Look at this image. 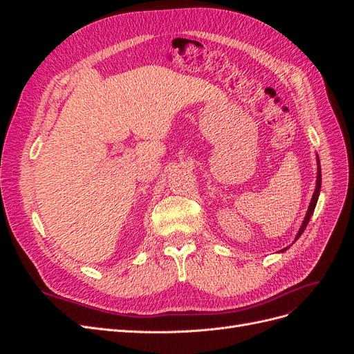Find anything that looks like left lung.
I'll list each match as a JSON object with an SVG mask.
<instances>
[{"mask_svg":"<svg viewBox=\"0 0 354 354\" xmlns=\"http://www.w3.org/2000/svg\"><path fill=\"white\" fill-rule=\"evenodd\" d=\"M320 185H322V173H320V164H319V158H317V180H316V189H315V194H313L312 201H310V205H308L307 214H306V217H304V221H303L301 227H299V230H298V233H297L295 241H297L299 236H301L303 232H304V229L307 227V224H308V221H310V217L313 216V211H315V208H316V203H317V199H319ZM283 251H286V248H285V250H282V252H283Z\"/></svg>","mask_w":354,"mask_h":354,"instance_id":"left-lung-1","label":"left lung"}]
</instances>
